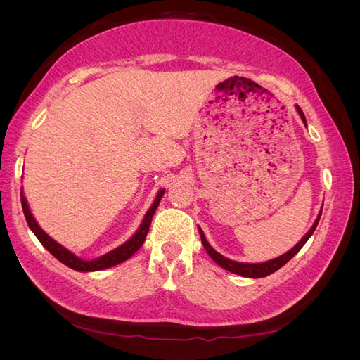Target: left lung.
Returning a JSON list of instances; mask_svg holds the SVG:
<instances>
[{
	"label": "left lung",
	"mask_w": 360,
	"mask_h": 360,
	"mask_svg": "<svg viewBox=\"0 0 360 360\" xmlns=\"http://www.w3.org/2000/svg\"><path fill=\"white\" fill-rule=\"evenodd\" d=\"M296 110H297V112H299V115H300V118H302V122H303L304 124H307V118H304V114L302 112L300 106H296ZM320 217H321V210H320V213H319V216H317V219H315L314 225L311 226V230H309L307 234H304L302 240H300L296 246H294L292 249H290L288 252L282 254V255L278 257V258L269 259V261H264V263H258V264L237 263V261L228 259L226 257L221 255L219 252H216V250L209 245V242L205 240V236H204L201 228H198V230H200L201 242H202V245H204V248H205V250H207V254H209V255L212 257V259L214 261L216 264H219L222 269H225V270H228V271H231V274L240 275V276H245V278H264V276H269V275L274 274V271L279 270L284 264H287L288 261L299 252V250L303 248V245L308 242V238L314 234L315 228H317V225H319Z\"/></svg>",
	"instance_id": "1"
}]
</instances>
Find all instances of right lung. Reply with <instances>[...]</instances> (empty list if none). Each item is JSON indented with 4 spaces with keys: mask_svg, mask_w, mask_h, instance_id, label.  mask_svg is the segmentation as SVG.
I'll return each instance as SVG.
<instances>
[{
    "mask_svg": "<svg viewBox=\"0 0 360 360\" xmlns=\"http://www.w3.org/2000/svg\"><path fill=\"white\" fill-rule=\"evenodd\" d=\"M163 192H165V189L159 191L156 200L153 201V204H151L148 212L146 213L143 224L139 225L138 231L132 237H130L126 243H123L122 246H118L114 250H111V252H108V254H105L99 258H96V259H82L79 257H76L75 254L70 252L69 249L61 246L58 242L53 240L51 236H48L45 231H43L41 228L39 226V224L36 222L34 217H32L22 191H20V202H22V210H24V214H25V219H27L30 230L36 234V237L39 238V242L43 246H45L53 257H56L58 261H61L63 264H66L68 267H70L73 270L96 271V270H103V269L114 267L120 263H123V261H126L127 258L132 257L136 252V250L141 246H143L146 237H147V233H148L151 219H153V214H155L158 205L160 202V198L163 197Z\"/></svg>",
    "mask_w": 360,
    "mask_h": 360,
    "instance_id": "1",
    "label": "right lung"
}]
</instances>
